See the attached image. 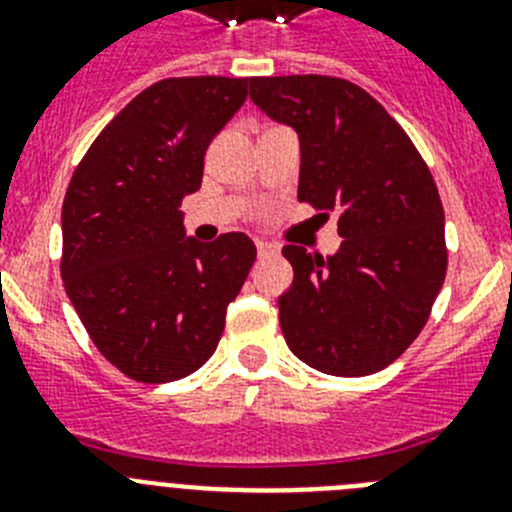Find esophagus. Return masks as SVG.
I'll list each match as a JSON object with an SVG mask.
<instances>
[{"label": "esophagus", "instance_id": "34e87169", "mask_svg": "<svg viewBox=\"0 0 512 512\" xmlns=\"http://www.w3.org/2000/svg\"><path fill=\"white\" fill-rule=\"evenodd\" d=\"M279 248L274 246V243H269V241H256V253H259L261 259H266V256H274V253H277Z\"/></svg>", "mask_w": 512, "mask_h": 512}]
</instances>
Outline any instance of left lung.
I'll return each instance as SVG.
<instances>
[{
	"label": "left lung",
	"mask_w": 512,
	"mask_h": 512,
	"mask_svg": "<svg viewBox=\"0 0 512 512\" xmlns=\"http://www.w3.org/2000/svg\"><path fill=\"white\" fill-rule=\"evenodd\" d=\"M253 104L300 138L297 200L338 212L333 256L284 246L295 269L279 325L297 359L364 377L418 338L446 277L443 207L413 140L364 89L336 76L248 79Z\"/></svg>",
	"instance_id": "left-lung-1"
}]
</instances>
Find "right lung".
Instances as JSON below:
<instances>
[{
  "label": "right lung",
  "instance_id": "right-lung-1",
  "mask_svg": "<svg viewBox=\"0 0 512 512\" xmlns=\"http://www.w3.org/2000/svg\"><path fill=\"white\" fill-rule=\"evenodd\" d=\"M246 84L156 81L97 135L66 189V295L104 359L135 382H174L215 354L256 259L246 233L215 243L187 235L179 210L200 189L207 146L241 110Z\"/></svg>",
  "mask_w": 512,
  "mask_h": 512
}]
</instances>
